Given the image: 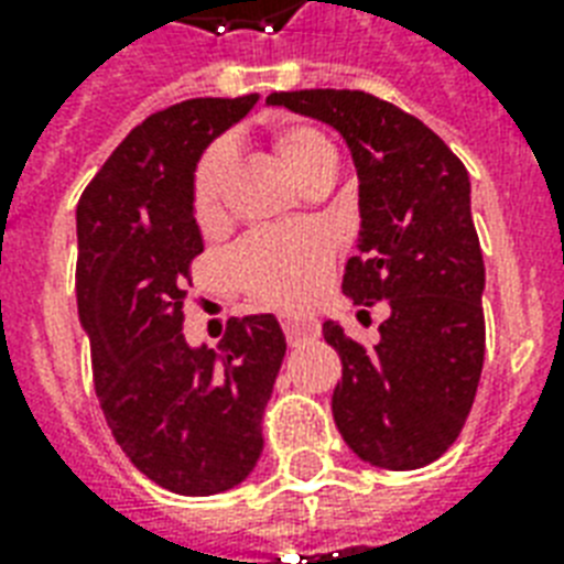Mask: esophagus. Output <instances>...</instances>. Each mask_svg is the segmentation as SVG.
I'll list each match as a JSON object with an SVG mask.
<instances>
[{
	"instance_id": "1",
	"label": "esophagus",
	"mask_w": 564,
	"mask_h": 564,
	"mask_svg": "<svg viewBox=\"0 0 564 564\" xmlns=\"http://www.w3.org/2000/svg\"><path fill=\"white\" fill-rule=\"evenodd\" d=\"M283 334H286V343L295 348V345L307 343V339H316L318 325L310 322V318H283Z\"/></svg>"
}]
</instances>
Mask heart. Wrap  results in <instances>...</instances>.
<instances>
[{
  "mask_svg": "<svg viewBox=\"0 0 564 564\" xmlns=\"http://www.w3.org/2000/svg\"><path fill=\"white\" fill-rule=\"evenodd\" d=\"M274 152L295 184L313 175L336 172V145L313 126H286L274 131ZM234 149L210 145L193 178V213L202 228H213L225 210ZM334 263V251L318 230H254L230 251V272L242 290L272 307H304L316 299Z\"/></svg>",
  "mask_w": 564,
  "mask_h": 564,
  "instance_id": "b5f03b06",
  "label": "heart"
}]
</instances>
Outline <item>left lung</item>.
<instances>
[{
    "label": "left lung",
    "mask_w": 564,
    "mask_h": 564,
    "mask_svg": "<svg viewBox=\"0 0 564 564\" xmlns=\"http://www.w3.org/2000/svg\"><path fill=\"white\" fill-rule=\"evenodd\" d=\"M336 128L360 178V237L343 292L389 304L375 348L325 322L343 360L334 421L354 454L412 471L445 454L471 412L486 354V269L463 161L421 119L362 90L272 93ZM366 313V310H362Z\"/></svg>",
    "instance_id": "obj_1"
}]
</instances>
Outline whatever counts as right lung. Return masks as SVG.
I'll use <instances>...</instances> for the list:
<instances>
[{
	"instance_id": "add662e5",
	"label": "right lung",
	"mask_w": 564,
	"mask_h": 564,
	"mask_svg": "<svg viewBox=\"0 0 564 564\" xmlns=\"http://www.w3.org/2000/svg\"><path fill=\"white\" fill-rule=\"evenodd\" d=\"M257 93L158 110L117 145L78 198V318L93 383L126 456L163 489L219 495L263 454V410L286 339L278 318H230L219 351L184 339L189 263L204 251L195 163Z\"/></svg>"
}]
</instances>
